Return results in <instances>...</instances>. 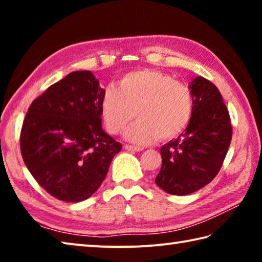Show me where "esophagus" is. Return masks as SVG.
<instances>
[{"instance_id":"34e87169","label":"esophagus","mask_w":262,"mask_h":262,"mask_svg":"<svg viewBox=\"0 0 262 262\" xmlns=\"http://www.w3.org/2000/svg\"><path fill=\"white\" fill-rule=\"evenodd\" d=\"M125 149L128 150V151H136V152L142 151V150H143V148L134 147V145H130V144H126V145H125Z\"/></svg>"}]
</instances>
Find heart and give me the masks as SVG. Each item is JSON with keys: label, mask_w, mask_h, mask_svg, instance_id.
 Instances as JSON below:
<instances>
[{"label": "heart", "mask_w": 262, "mask_h": 262, "mask_svg": "<svg viewBox=\"0 0 262 262\" xmlns=\"http://www.w3.org/2000/svg\"><path fill=\"white\" fill-rule=\"evenodd\" d=\"M101 115L111 134L128 128L126 139L136 144L171 140L181 134L192 119L194 98L185 83L157 70L142 69L127 73L119 79L117 89L105 90L100 104Z\"/></svg>", "instance_id": "b5f03b06"}]
</instances>
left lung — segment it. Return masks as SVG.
<instances>
[{"label":"left lung","instance_id":"obj_1","mask_svg":"<svg viewBox=\"0 0 262 262\" xmlns=\"http://www.w3.org/2000/svg\"><path fill=\"white\" fill-rule=\"evenodd\" d=\"M194 98L192 119L185 133L161 148L162 167L156 184L172 195L205 187L219 173L231 143L232 127L221 92L201 76L189 84Z\"/></svg>","mask_w":262,"mask_h":262}]
</instances>
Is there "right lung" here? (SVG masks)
Returning <instances> with one entry per match:
<instances>
[{
  "mask_svg": "<svg viewBox=\"0 0 262 262\" xmlns=\"http://www.w3.org/2000/svg\"><path fill=\"white\" fill-rule=\"evenodd\" d=\"M105 90L89 70L73 72L35 98L20 132V152L57 200H86L100 187L121 143L101 128Z\"/></svg>",
  "mask_w": 262,
  "mask_h": 262,
  "instance_id": "add662e5",
  "label": "right lung"
}]
</instances>
